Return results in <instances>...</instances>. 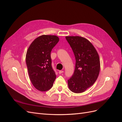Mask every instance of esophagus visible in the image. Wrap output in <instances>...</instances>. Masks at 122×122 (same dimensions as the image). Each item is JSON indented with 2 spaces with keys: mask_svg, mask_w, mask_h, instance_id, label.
I'll return each instance as SVG.
<instances>
[{
  "mask_svg": "<svg viewBox=\"0 0 122 122\" xmlns=\"http://www.w3.org/2000/svg\"><path fill=\"white\" fill-rule=\"evenodd\" d=\"M64 72V71H60L58 72V73H59V74H61V73H62Z\"/></svg>",
  "mask_w": 122,
  "mask_h": 122,
  "instance_id": "34e87169",
  "label": "esophagus"
}]
</instances>
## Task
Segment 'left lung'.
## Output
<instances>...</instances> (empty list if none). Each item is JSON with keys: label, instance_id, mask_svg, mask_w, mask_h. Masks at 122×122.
<instances>
[{"label": "left lung", "instance_id": "8db88e82", "mask_svg": "<svg viewBox=\"0 0 122 122\" xmlns=\"http://www.w3.org/2000/svg\"><path fill=\"white\" fill-rule=\"evenodd\" d=\"M66 39L75 55V69L68 80L69 89L81 93L96 81L100 70V58L97 50L89 41L82 36H68Z\"/></svg>", "mask_w": 122, "mask_h": 122}]
</instances>
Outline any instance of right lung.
<instances>
[{"mask_svg":"<svg viewBox=\"0 0 122 122\" xmlns=\"http://www.w3.org/2000/svg\"><path fill=\"white\" fill-rule=\"evenodd\" d=\"M59 40L56 36H41L31 43L27 51L26 63L29 78L34 86L40 91L50 89L56 78L51 66L50 53Z\"/></svg>","mask_w":122,"mask_h":122,"instance_id":"add662e5","label":"right lung"}]
</instances>
